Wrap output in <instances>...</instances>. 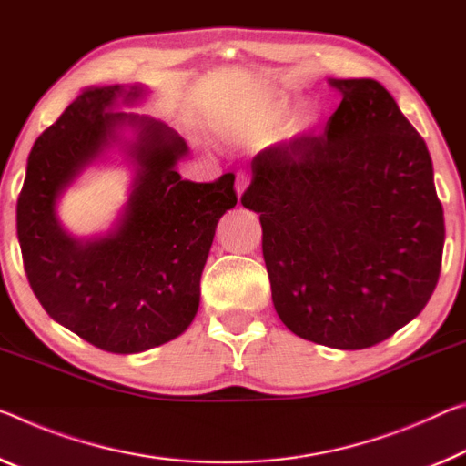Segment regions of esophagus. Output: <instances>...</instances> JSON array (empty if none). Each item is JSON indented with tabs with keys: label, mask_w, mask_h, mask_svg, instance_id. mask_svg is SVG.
Segmentation results:
<instances>
[{
	"label": "esophagus",
	"mask_w": 466,
	"mask_h": 466,
	"mask_svg": "<svg viewBox=\"0 0 466 466\" xmlns=\"http://www.w3.org/2000/svg\"><path fill=\"white\" fill-rule=\"evenodd\" d=\"M248 182H250L248 172H238V174H236V195H238V198L245 195Z\"/></svg>",
	"instance_id": "obj_1"
}]
</instances>
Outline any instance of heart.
<instances>
[{"instance_id": "b5f03b06", "label": "heart", "mask_w": 466, "mask_h": 466, "mask_svg": "<svg viewBox=\"0 0 466 466\" xmlns=\"http://www.w3.org/2000/svg\"><path fill=\"white\" fill-rule=\"evenodd\" d=\"M292 114L290 101L278 99L271 103H265V106L240 109V112L228 114L219 120L218 128L221 135L242 140V143H253V140H259L268 137L269 132L282 127L288 120V116ZM317 117L313 114H302L299 117V128L300 130H311L315 127Z\"/></svg>"}]
</instances>
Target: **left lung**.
<instances>
[{
  "label": "left lung",
  "instance_id": "left-lung-1",
  "mask_svg": "<svg viewBox=\"0 0 466 466\" xmlns=\"http://www.w3.org/2000/svg\"><path fill=\"white\" fill-rule=\"evenodd\" d=\"M342 101L323 135L253 159L242 205L259 213L271 300L315 344L360 350L431 299L444 209L425 140L373 78H329Z\"/></svg>",
  "mask_w": 466,
  "mask_h": 466
}]
</instances>
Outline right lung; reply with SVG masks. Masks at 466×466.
Here are the masks:
<instances>
[{
    "mask_svg": "<svg viewBox=\"0 0 466 466\" xmlns=\"http://www.w3.org/2000/svg\"><path fill=\"white\" fill-rule=\"evenodd\" d=\"M147 93L143 85L85 88L35 140L16 205L35 297L51 319L116 354L145 352L187 331L218 221L238 201L234 174L209 184L180 178L176 166L188 145L166 122L116 109ZM112 148L133 167L129 198L107 233L78 239L63 228L56 205Z\"/></svg>",
    "mask_w": 466,
    "mask_h": 466,
    "instance_id": "1",
    "label": "right lung"
}]
</instances>
